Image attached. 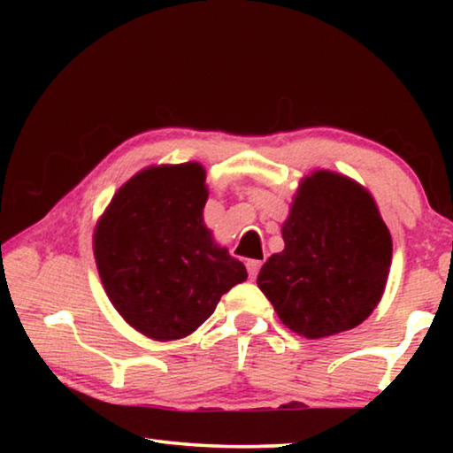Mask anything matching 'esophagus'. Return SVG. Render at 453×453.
<instances>
[{
  "mask_svg": "<svg viewBox=\"0 0 453 453\" xmlns=\"http://www.w3.org/2000/svg\"><path fill=\"white\" fill-rule=\"evenodd\" d=\"M245 267H248V273L251 280H256V275L259 272V267H262V262H257V259H248V264H245Z\"/></svg>",
  "mask_w": 453,
  "mask_h": 453,
  "instance_id": "34e87169",
  "label": "esophagus"
}]
</instances>
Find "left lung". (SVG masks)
Returning <instances> with one entry per match:
<instances>
[{
  "label": "left lung",
  "instance_id": "left-lung-1",
  "mask_svg": "<svg viewBox=\"0 0 453 453\" xmlns=\"http://www.w3.org/2000/svg\"><path fill=\"white\" fill-rule=\"evenodd\" d=\"M257 288L281 324L308 340L362 324L386 289L392 235L373 196L348 175L316 170L300 181Z\"/></svg>",
  "mask_w": 453,
  "mask_h": 453
}]
</instances>
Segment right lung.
<instances>
[{"instance_id": "right-lung-1", "label": "right lung", "mask_w": 453, "mask_h": 453, "mask_svg": "<svg viewBox=\"0 0 453 453\" xmlns=\"http://www.w3.org/2000/svg\"><path fill=\"white\" fill-rule=\"evenodd\" d=\"M202 164H162L121 186L94 229L99 280L113 308L156 342L181 340L208 319L245 265L203 224Z\"/></svg>"}]
</instances>
